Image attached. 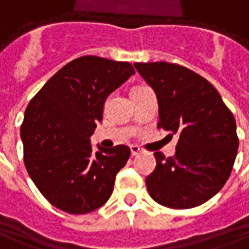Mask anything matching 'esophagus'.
I'll list each match as a JSON object with an SVG mask.
<instances>
[{
	"label": "esophagus",
	"mask_w": 249,
	"mask_h": 249,
	"mask_svg": "<svg viewBox=\"0 0 249 249\" xmlns=\"http://www.w3.org/2000/svg\"><path fill=\"white\" fill-rule=\"evenodd\" d=\"M140 152H142V149L139 148L137 145H130V154H132V156H136Z\"/></svg>",
	"instance_id": "1"
}]
</instances>
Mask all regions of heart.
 I'll use <instances>...</instances> for the list:
<instances>
[{
    "mask_svg": "<svg viewBox=\"0 0 249 249\" xmlns=\"http://www.w3.org/2000/svg\"><path fill=\"white\" fill-rule=\"evenodd\" d=\"M142 88H144V86H137V88H135L133 90H139V89H142ZM133 90H132V91H133Z\"/></svg>",
    "mask_w": 249,
    "mask_h": 249,
    "instance_id": "heart-1",
    "label": "heart"
}]
</instances>
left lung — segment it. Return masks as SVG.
I'll return each instance as SVG.
<instances>
[{
	"label": "left lung",
	"mask_w": 249,
	"mask_h": 249,
	"mask_svg": "<svg viewBox=\"0 0 249 249\" xmlns=\"http://www.w3.org/2000/svg\"><path fill=\"white\" fill-rule=\"evenodd\" d=\"M154 89L159 128L178 135L173 158L155 152L156 167L145 178L154 201L190 209L214 197L231 175L239 148L233 114L214 86L178 64L135 63Z\"/></svg>",
	"instance_id": "obj_1"
}]
</instances>
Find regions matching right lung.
<instances>
[{
    "instance_id": "obj_1",
    "label": "right lung",
    "mask_w": 249,
    "mask_h": 249,
    "mask_svg": "<svg viewBox=\"0 0 249 249\" xmlns=\"http://www.w3.org/2000/svg\"><path fill=\"white\" fill-rule=\"evenodd\" d=\"M135 74L128 62L82 56L51 76L28 105L21 125L24 163L36 187L58 209L85 214L110 198L129 159L126 145L93 152L90 137L109 95Z\"/></svg>"
}]
</instances>
